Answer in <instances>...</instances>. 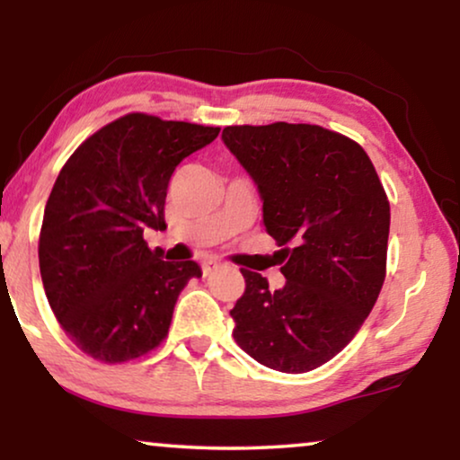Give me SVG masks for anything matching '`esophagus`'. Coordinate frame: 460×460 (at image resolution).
<instances>
[{
    "label": "esophagus",
    "instance_id": "34e87169",
    "mask_svg": "<svg viewBox=\"0 0 460 460\" xmlns=\"http://www.w3.org/2000/svg\"><path fill=\"white\" fill-rule=\"evenodd\" d=\"M217 268H222V263H219V261H205L203 266H200V270H203L205 276H209L211 272H216Z\"/></svg>",
    "mask_w": 460,
    "mask_h": 460
}]
</instances>
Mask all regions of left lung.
Segmentation results:
<instances>
[{"instance_id": "obj_1", "label": "left lung", "mask_w": 460, "mask_h": 460, "mask_svg": "<svg viewBox=\"0 0 460 460\" xmlns=\"http://www.w3.org/2000/svg\"><path fill=\"white\" fill-rule=\"evenodd\" d=\"M222 140L260 188L285 287L243 270L234 341L263 367L307 373L368 318L387 274L389 200L360 144L320 125H228Z\"/></svg>"}]
</instances>
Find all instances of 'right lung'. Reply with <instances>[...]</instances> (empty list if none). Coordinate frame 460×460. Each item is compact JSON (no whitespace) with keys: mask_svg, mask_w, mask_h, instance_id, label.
<instances>
[{"mask_svg":"<svg viewBox=\"0 0 460 460\" xmlns=\"http://www.w3.org/2000/svg\"><path fill=\"white\" fill-rule=\"evenodd\" d=\"M219 128L129 112L68 156L43 211L40 270L62 331L93 360L121 364L163 343L194 261H163L144 230L167 228L175 167Z\"/></svg>","mask_w":460,"mask_h":460,"instance_id":"right-lung-1","label":"right lung"}]
</instances>
